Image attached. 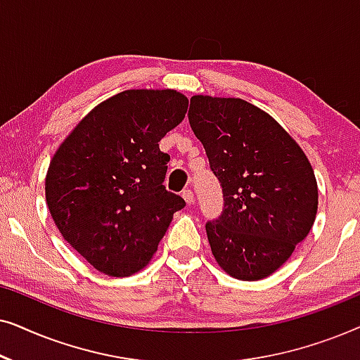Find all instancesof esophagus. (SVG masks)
<instances>
[{
	"instance_id": "obj_1",
	"label": "esophagus",
	"mask_w": 360,
	"mask_h": 360,
	"mask_svg": "<svg viewBox=\"0 0 360 360\" xmlns=\"http://www.w3.org/2000/svg\"><path fill=\"white\" fill-rule=\"evenodd\" d=\"M181 196H184L185 201H186V203H188V205H191V203H193V201H195V193H193V191H191L190 188L184 190V193H181Z\"/></svg>"
}]
</instances>
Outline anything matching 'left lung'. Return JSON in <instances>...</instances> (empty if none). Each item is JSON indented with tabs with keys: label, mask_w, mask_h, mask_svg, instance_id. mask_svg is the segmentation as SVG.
Instances as JSON below:
<instances>
[{
	"label": "left lung",
	"mask_w": 360,
	"mask_h": 360,
	"mask_svg": "<svg viewBox=\"0 0 360 360\" xmlns=\"http://www.w3.org/2000/svg\"><path fill=\"white\" fill-rule=\"evenodd\" d=\"M188 121L223 186V213L206 223L216 262L238 280L269 277L316 219L308 157L272 116L240 98L191 96Z\"/></svg>",
	"instance_id": "8db88e82"
}]
</instances>
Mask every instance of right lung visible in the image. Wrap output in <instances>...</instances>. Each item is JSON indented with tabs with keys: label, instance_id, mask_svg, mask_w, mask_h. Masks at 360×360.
I'll return each instance as SVG.
<instances>
[{
	"label": "right lung",
	"instance_id": "1",
	"mask_svg": "<svg viewBox=\"0 0 360 360\" xmlns=\"http://www.w3.org/2000/svg\"><path fill=\"white\" fill-rule=\"evenodd\" d=\"M175 90H126L93 108L49 165L46 200L63 239L98 272L129 277L150 262L185 206L165 190L170 155L159 149L184 121Z\"/></svg>",
	"mask_w": 360,
	"mask_h": 360
}]
</instances>
